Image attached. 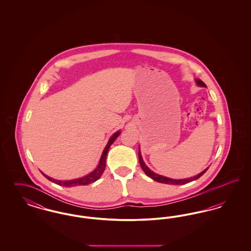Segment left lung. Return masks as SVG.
I'll return each mask as SVG.
<instances>
[{"instance_id":"obj_1","label":"left lung","mask_w":251,"mask_h":251,"mask_svg":"<svg viewBox=\"0 0 251 251\" xmlns=\"http://www.w3.org/2000/svg\"><path fill=\"white\" fill-rule=\"evenodd\" d=\"M196 83L198 85H200V86H202V87H206V84L203 83L201 80H200V79H196ZM138 157H139V163H140V166L142 167V169H143L144 172L146 173V175L147 176H149L150 178H151L152 179H154L156 181H158V182H161V183H167V184H174V185H180V184H185V183H188V182H190V181H193V180H196V179H199V178H201V176H202L203 174L208 170V168L209 167H207L206 169H204L201 173H200V174H198L197 176H195V177H192V178H189V179H170V178H167V177H164V176H162V175H159V174H156L154 173L153 171H151L149 167L146 166V164H145V162L143 161V158H142V156H141V151H140V150L138 151Z\"/></svg>"}]
</instances>
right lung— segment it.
<instances>
[{"mask_svg": "<svg viewBox=\"0 0 251 251\" xmlns=\"http://www.w3.org/2000/svg\"><path fill=\"white\" fill-rule=\"evenodd\" d=\"M120 134V131H117V132H115V133L111 136V138L109 139L106 147L104 148V150H103V151H102V154H101V157H100V163H99L98 167H96L95 169H94L92 172H90L89 174H87V175L84 176V177L79 178V179H71V180H60V179H52V178L49 177L47 175H45L44 173H42V172H41V173H42L43 176H44L45 178H47L49 180H50V181H52V182L58 184L60 186L73 187V186L87 185V184H89V183H92V182L96 181L97 179H100V176L102 175V173H103V171H104V169H105V166H106V156H107L108 150H109L110 146L114 143V141L117 139V137H118Z\"/></svg>", "mask_w": 251, "mask_h": 251, "instance_id": "1", "label": "right lung"}]
</instances>
